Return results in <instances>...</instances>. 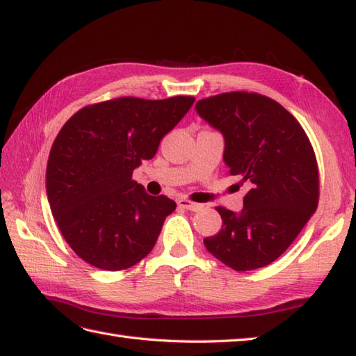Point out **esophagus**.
<instances>
[{"label": "esophagus", "instance_id": "obj_1", "mask_svg": "<svg viewBox=\"0 0 356 356\" xmlns=\"http://www.w3.org/2000/svg\"><path fill=\"white\" fill-rule=\"evenodd\" d=\"M178 206L183 207V209H187V211H200L201 207H203L200 203H193V201L187 200V198H179Z\"/></svg>", "mask_w": 356, "mask_h": 356}]
</instances>
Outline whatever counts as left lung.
<instances>
[{
	"mask_svg": "<svg viewBox=\"0 0 356 356\" xmlns=\"http://www.w3.org/2000/svg\"><path fill=\"white\" fill-rule=\"evenodd\" d=\"M198 115L223 133L227 173L251 189L238 213L218 206V234L204 238L236 271L273 264L288 250L319 201L316 155L296 118L271 97L231 91L201 99Z\"/></svg>",
	"mask_w": 356,
	"mask_h": 356,
	"instance_id": "1",
	"label": "left lung"
}]
</instances>
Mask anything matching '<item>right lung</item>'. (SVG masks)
<instances>
[{
  "label": "right lung",
  "mask_w": 356,
  "mask_h": 356,
  "mask_svg": "<svg viewBox=\"0 0 356 356\" xmlns=\"http://www.w3.org/2000/svg\"><path fill=\"white\" fill-rule=\"evenodd\" d=\"M116 97L86 105L66 120L51 147L46 192L71 250L100 270L122 271L149 254L177 203L152 197L131 178L193 104Z\"/></svg>",
  "instance_id": "right-lung-1"
}]
</instances>
